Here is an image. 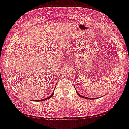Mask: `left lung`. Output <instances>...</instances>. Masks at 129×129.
Wrapping results in <instances>:
<instances>
[{
  "label": "left lung",
  "instance_id": "8db88e82",
  "mask_svg": "<svg viewBox=\"0 0 129 129\" xmlns=\"http://www.w3.org/2000/svg\"><path fill=\"white\" fill-rule=\"evenodd\" d=\"M77 94H78V95H79V96H80V97H82V98H86V97H84V96H81V95H80V94H78V93H77ZM92 99H93V98H92Z\"/></svg>",
  "mask_w": 129,
  "mask_h": 129
}]
</instances>
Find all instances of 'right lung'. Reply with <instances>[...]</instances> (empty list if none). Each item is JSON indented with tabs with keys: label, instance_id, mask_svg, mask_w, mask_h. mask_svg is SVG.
Here are the masks:
<instances>
[{
	"label": "right lung",
	"instance_id": "1",
	"mask_svg": "<svg viewBox=\"0 0 129 129\" xmlns=\"http://www.w3.org/2000/svg\"><path fill=\"white\" fill-rule=\"evenodd\" d=\"M54 92H53V93H52V94H51V96H49L48 98H45V99H43V100H38V101H45V100H46L47 99H49V98H51L52 96H53V94H54Z\"/></svg>",
	"mask_w": 129,
	"mask_h": 129
}]
</instances>
